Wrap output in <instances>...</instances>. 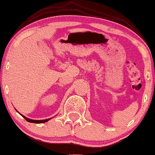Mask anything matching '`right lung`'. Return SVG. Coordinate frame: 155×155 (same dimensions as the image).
<instances>
[{
    "label": "right lung",
    "mask_w": 155,
    "mask_h": 155,
    "mask_svg": "<svg viewBox=\"0 0 155 155\" xmlns=\"http://www.w3.org/2000/svg\"><path fill=\"white\" fill-rule=\"evenodd\" d=\"M21 116L24 117V119H25L26 120H27V122H29V123H45V122H48V120H50V119L51 118H49V119H47V120H30V119L27 118V117L23 116V115H21Z\"/></svg>",
    "instance_id": "1"
}]
</instances>
